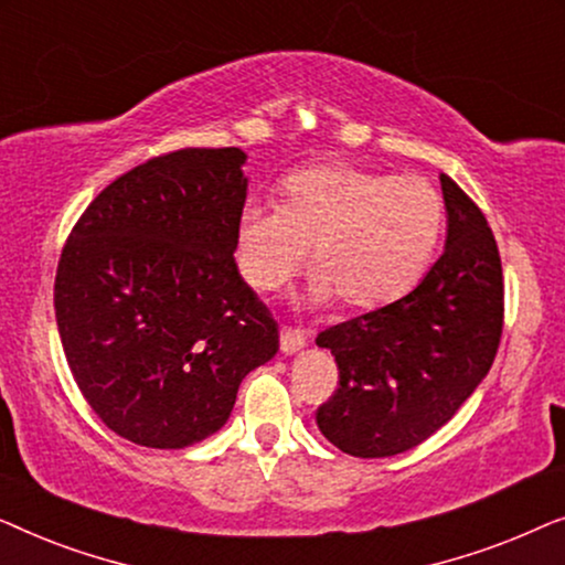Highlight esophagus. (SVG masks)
Wrapping results in <instances>:
<instances>
[{
	"instance_id": "34e87169",
	"label": "esophagus",
	"mask_w": 565,
	"mask_h": 565,
	"mask_svg": "<svg viewBox=\"0 0 565 565\" xmlns=\"http://www.w3.org/2000/svg\"><path fill=\"white\" fill-rule=\"evenodd\" d=\"M306 347V334L300 329L282 327L280 329V350L282 354H296Z\"/></svg>"
}]
</instances>
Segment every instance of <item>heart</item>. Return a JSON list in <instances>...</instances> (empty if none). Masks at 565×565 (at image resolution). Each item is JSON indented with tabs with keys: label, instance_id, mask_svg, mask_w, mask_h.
Segmentation results:
<instances>
[{
	"label": "heart",
	"instance_id": "1",
	"mask_svg": "<svg viewBox=\"0 0 565 565\" xmlns=\"http://www.w3.org/2000/svg\"><path fill=\"white\" fill-rule=\"evenodd\" d=\"M443 223V195L424 177L327 161L285 177L277 207L244 205L234 259L249 288L275 292L298 273L308 246L303 303L319 308L339 298L352 311H375L419 285Z\"/></svg>",
	"mask_w": 565,
	"mask_h": 565
}]
</instances>
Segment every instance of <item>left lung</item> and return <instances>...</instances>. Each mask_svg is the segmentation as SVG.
<instances>
[{
	"label": "left lung",
	"instance_id": "left-lung-1",
	"mask_svg": "<svg viewBox=\"0 0 565 565\" xmlns=\"http://www.w3.org/2000/svg\"><path fill=\"white\" fill-rule=\"evenodd\" d=\"M439 184L447 238L435 267L396 303L316 337L339 367V388L316 424L354 458H391L435 435L497 358L504 321L497 238L450 177L439 174Z\"/></svg>",
	"mask_w": 565,
	"mask_h": 565
}]
</instances>
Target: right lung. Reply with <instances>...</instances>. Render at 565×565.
<instances>
[{"label": "right lung", "mask_w": 565, "mask_h": 565, "mask_svg": "<svg viewBox=\"0 0 565 565\" xmlns=\"http://www.w3.org/2000/svg\"><path fill=\"white\" fill-rule=\"evenodd\" d=\"M242 149H182L92 200L61 252L53 306L82 396L115 435L182 450L228 422L238 385L280 350L242 280Z\"/></svg>", "instance_id": "1"}]
</instances>
